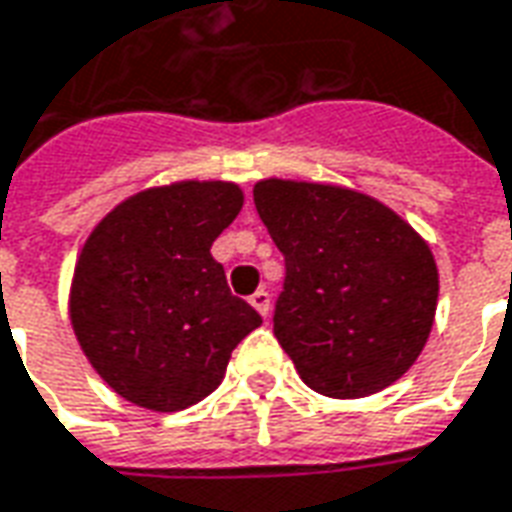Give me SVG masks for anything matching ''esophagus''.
<instances>
[{
	"mask_svg": "<svg viewBox=\"0 0 512 512\" xmlns=\"http://www.w3.org/2000/svg\"><path fill=\"white\" fill-rule=\"evenodd\" d=\"M249 305L255 307L260 316H268V310H271V293L260 288V291H255L249 296Z\"/></svg>",
	"mask_w": 512,
	"mask_h": 512,
	"instance_id": "1",
	"label": "esophagus"
}]
</instances>
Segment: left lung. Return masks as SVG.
<instances>
[{
	"label": "left lung",
	"instance_id": "obj_1",
	"mask_svg": "<svg viewBox=\"0 0 512 512\" xmlns=\"http://www.w3.org/2000/svg\"><path fill=\"white\" fill-rule=\"evenodd\" d=\"M255 207L285 257L274 335L305 385L360 399L399 380L438 305L424 238L391 207L338 185L263 180Z\"/></svg>",
	"mask_w": 512,
	"mask_h": 512
}]
</instances>
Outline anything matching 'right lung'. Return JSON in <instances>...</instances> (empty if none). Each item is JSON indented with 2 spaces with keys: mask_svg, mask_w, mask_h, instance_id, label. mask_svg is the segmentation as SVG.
Masks as SVG:
<instances>
[{
  "mask_svg": "<svg viewBox=\"0 0 512 512\" xmlns=\"http://www.w3.org/2000/svg\"><path fill=\"white\" fill-rule=\"evenodd\" d=\"M241 207L232 182H174L130 196L88 235L71 327L96 374L132 405L177 413L202 402L263 324L210 255Z\"/></svg>",
  "mask_w": 512,
  "mask_h": 512,
  "instance_id": "1",
  "label": "right lung"
}]
</instances>
